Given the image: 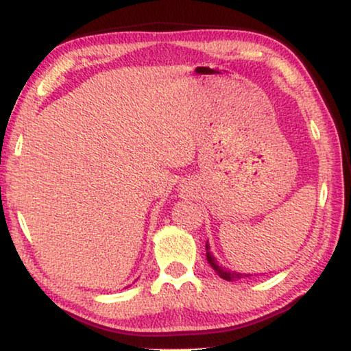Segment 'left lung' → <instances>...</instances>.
<instances>
[{
  "mask_svg": "<svg viewBox=\"0 0 351 351\" xmlns=\"http://www.w3.org/2000/svg\"><path fill=\"white\" fill-rule=\"evenodd\" d=\"M206 250H207V261H208V263H210V267H212V268L215 269V271L218 273V276H219V278L226 279V281H239V279H241V278H247V276H251V274H245V273L229 271L228 268L221 267L219 263L217 262V258H215L212 252H210V245H208V241L206 243Z\"/></svg>",
  "mask_w": 351,
  "mask_h": 351,
  "instance_id": "left-lung-1",
  "label": "left lung"
}]
</instances>
